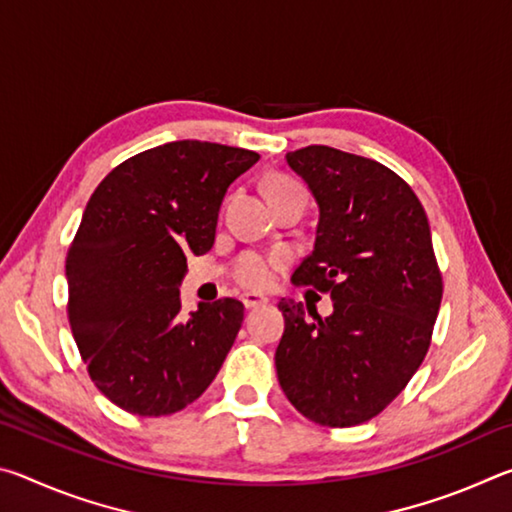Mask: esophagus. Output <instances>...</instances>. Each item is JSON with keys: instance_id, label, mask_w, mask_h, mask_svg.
Instances as JSON below:
<instances>
[{"instance_id": "esophagus-1", "label": "esophagus", "mask_w": 512, "mask_h": 512, "mask_svg": "<svg viewBox=\"0 0 512 512\" xmlns=\"http://www.w3.org/2000/svg\"><path fill=\"white\" fill-rule=\"evenodd\" d=\"M241 302H244L246 309H255V307L266 305L268 298L259 296V293H244V296H241Z\"/></svg>"}]
</instances>
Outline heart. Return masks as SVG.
<instances>
[{"mask_svg": "<svg viewBox=\"0 0 512 512\" xmlns=\"http://www.w3.org/2000/svg\"><path fill=\"white\" fill-rule=\"evenodd\" d=\"M293 187V183L284 178H271L266 180V194H275L280 192V189H287ZM284 257L282 255H264V253H244L235 264V280L239 284H244L248 289H264L268 284L273 282V275L277 268L282 266Z\"/></svg>", "mask_w": 512, "mask_h": 512, "instance_id": "obj_1", "label": "heart"}]
</instances>
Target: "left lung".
Returning a JSON list of instances; mask_svg holds the SVG:
<instances>
[{
    "instance_id": "obj_1",
    "label": "left lung",
    "mask_w": 512,
    "mask_h": 512,
    "mask_svg": "<svg viewBox=\"0 0 512 512\" xmlns=\"http://www.w3.org/2000/svg\"><path fill=\"white\" fill-rule=\"evenodd\" d=\"M287 164L318 205L314 250L291 280L329 291L334 311L277 305V379L311 422L354 427L402 393L429 350L443 298L429 221L413 189L375 160L314 144Z\"/></svg>"
}]
</instances>
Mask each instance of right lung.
<instances>
[{"label": "right lung", "mask_w": 512, "mask_h": 512, "mask_svg": "<svg viewBox=\"0 0 512 512\" xmlns=\"http://www.w3.org/2000/svg\"><path fill=\"white\" fill-rule=\"evenodd\" d=\"M255 151L180 140L137 153L94 189L67 253L69 327L99 391L135 415H169L212 384L244 305L180 318L187 255L214 244L223 196Z\"/></svg>", "instance_id": "right-lung-1"}]
</instances>
